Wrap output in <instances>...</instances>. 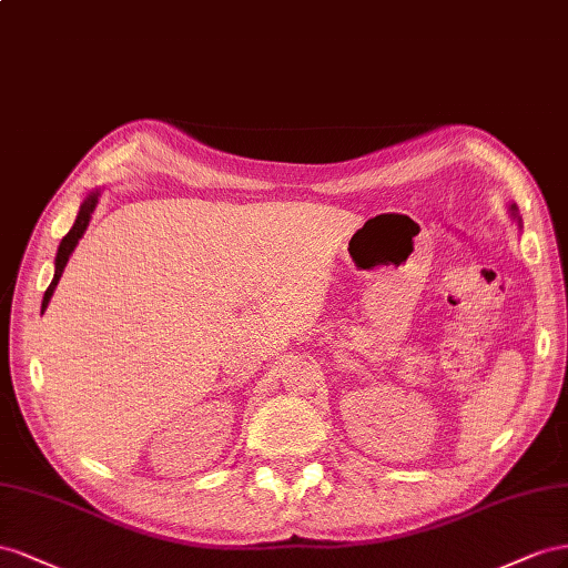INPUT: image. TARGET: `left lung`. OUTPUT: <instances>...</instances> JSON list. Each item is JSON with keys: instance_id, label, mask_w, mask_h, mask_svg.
I'll list each match as a JSON object with an SVG mask.
<instances>
[{"instance_id": "obj_1", "label": "left lung", "mask_w": 568, "mask_h": 568, "mask_svg": "<svg viewBox=\"0 0 568 568\" xmlns=\"http://www.w3.org/2000/svg\"><path fill=\"white\" fill-rule=\"evenodd\" d=\"M509 212H511V216H514L518 223H521V219H518V209H516V204H511V206H509Z\"/></svg>"}]
</instances>
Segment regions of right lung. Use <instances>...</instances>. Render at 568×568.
<instances>
[{
    "label": "right lung",
    "instance_id": "obj_1",
    "mask_svg": "<svg viewBox=\"0 0 568 568\" xmlns=\"http://www.w3.org/2000/svg\"><path fill=\"white\" fill-rule=\"evenodd\" d=\"M97 197H100V192H92L90 197H88L83 204H80V212H78V216H75L73 229L67 233V237L61 240V245H59V250H57V258H54V278H52L50 287L44 290V297H42V312L47 310V304H50V300H52V295H54V287H57L59 278H61L63 268H67V264H69V256H71V252L75 250L78 240L83 237V233H85V229H88V223H90L92 212H94V206H97Z\"/></svg>",
    "mask_w": 568,
    "mask_h": 568
}]
</instances>
